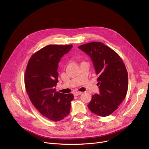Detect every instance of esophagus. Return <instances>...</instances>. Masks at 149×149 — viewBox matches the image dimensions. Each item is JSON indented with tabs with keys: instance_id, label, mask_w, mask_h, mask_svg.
Returning <instances> with one entry per match:
<instances>
[{
	"instance_id": "obj_1",
	"label": "esophagus",
	"mask_w": 149,
	"mask_h": 149,
	"mask_svg": "<svg viewBox=\"0 0 149 149\" xmlns=\"http://www.w3.org/2000/svg\"><path fill=\"white\" fill-rule=\"evenodd\" d=\"M81 94H82V92H81V91H76L74 93V96H78V95H80Z\"/></svg>"
}]
</instances>
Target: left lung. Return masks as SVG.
Listing matches in <instances>:
<instances>
[{"label":"left lung","instance_id":"obj_1","mask_svg":"<svg viewBox=\"0 0 149 149\" xmlns=\"http://www.w3.org/2000/svg\"><path fill=\"white\" fill-rule=\"evenodd\" d=\"M93 61L98 77L100 94L92 96L90 110L101 116H107L122 103L128 90V73L121 57L102 42H93L78 47Z\"/></svg>","mask_w":149,"mask_h":149}]
</instances>
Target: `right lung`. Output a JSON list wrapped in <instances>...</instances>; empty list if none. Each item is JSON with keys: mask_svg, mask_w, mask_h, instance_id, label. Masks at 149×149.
I'll return each mask as SVG.
<instances>
[{"mask_svg": "<svg viewBox=\"0 0 149 149\" xmlns=\"http://www.w3.org/2000/svg\"><path fill=\"white\" fill-rule=\"evenodd\" d=\"M72 45H49L33 54L28 61L25 74V86L31 103L45 117L59 121L68 115L72 93L56 91L58 82V63Z\"/></svg>", "mask_w": 149, "mask_h": 149, "instance_id": "1", "label": "right lung"}]
</instances>
